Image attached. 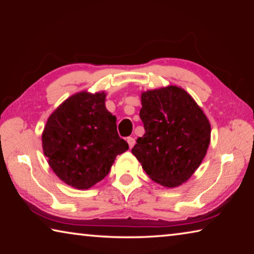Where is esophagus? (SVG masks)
Segmentation results:
<instances>
[{"instance_id": "1", "label": "esophagus", "mask_w": 254, "mask_h": 254, "mask_svg": "<svg viewBox=\"0 0 254 254\" xmlns=\"http://www.w3.org/2000/svg\"><path fill=\"white\" fill-rule=\"evenodd\" d=\"M127 143H128V147H130V148H132L133 145H134V143H135V139L133 136H128L127 139Z\"/></svg>"}]
</instances>
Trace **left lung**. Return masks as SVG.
<instances>
[{
	"label": "left lung",
	"instance_id": "obj_1",
	"mask_svg": "<svg viewBox=\"0 0 254 254\" xmlns=\"http://www.w3.org/2000/svg\"><path fill=\"white\" fill-rule=\"evenodd\" d=\"M145 133L132 153L153 182L177 187L195 173L207 151L210 126L189 94L177 86L142 93Z\"/></svg>",
	"mask_w": 254,
	"mask_h": 254
}]
</instances>
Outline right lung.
<instances>
[{"instance_id":"add662e5","label":"right lung","mask_w":254,"mask_h":254,"mask_svg":"<svg viewBox=\"0 0 254 254\" xmlns=\"http://www.w3.org/2000/svg\"><path fill=\"white\" fill-rule=\"evenodd\" d=\"M42 148L54 173L77 189L104 179L128 144L119 136L117 118L105 107L104 93H78L56 110L42 133Z\"/></svg>"}]
</instances>
